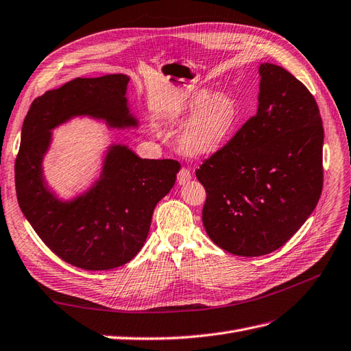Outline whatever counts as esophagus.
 Instances as JSON below:
<instances>
[{"label": "esophagus", "instance_id": "34e87169", "mask_svg": "<svg viewBox=\"0 0 351 351\" xmlns=\"http://www.w3.org/2000/svg\"><path fill=\"white\" fill-rule=\"evenodd\" d=\"M190 180H192V173L189 171L187 168H182L178 171V174H177V182H178V184L180 186H184V184H187Z\"/></svg>", "mask_w": 351, "mask_h": 351}]
</instances>
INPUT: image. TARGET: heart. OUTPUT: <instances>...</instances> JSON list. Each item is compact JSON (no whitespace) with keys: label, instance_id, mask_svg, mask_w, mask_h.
Instances as JSON below:
<instances>
[{"label":"heart","instance_id":"1","mask_svg":"<svg viewBox=\"0 0 351 351\" xmlns=\"http://www.w3.org/2000/svg\"><path fill=\"white\" fill-rule=\"evenodd\" d=\"M240 115L237 101L226 92H197L189 98L178 130V145L190 156H209L227 143Z\"/></svg>","mask_w":351,"mask_h":351}]
</instances>
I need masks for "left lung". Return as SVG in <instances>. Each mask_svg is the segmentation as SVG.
Here are the masks:
<instances>
[{
  "label": "left lung",
  "instance_id": "obj_1",
  "mask_svg": "<svg viewBox=\"0 0 351 351\" xmlns=\"http://www.w3.org/2000/svg\"><path fill=\"white\" fill-rule=\"evenodd\" d=\"M259 76L256 115L196 171L206 190V234L246 258L294 236L315 210L324 178V127L312 93L271 62H262Z\"/></svg>",
  "mask_w": 351,
  "mask_h": 351
}]
</instances>
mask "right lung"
Returning a JSON list of instances; mask_svg holds the SVG:
<instances>
[{"label":"right lung","mask_w":351,"mask_h":351,"mask_svg":"<svg viewBox=\"0 0 351 351\" xmlns=\"http://www.w3.org/2000/svg\"><path fill=\"white\" fill-rule=\"evenodd\" d=\"M127 74L74 79L30 105L16 159L19 206L29 224L62 261L86 271H107L132 261L147 239L156 204L174 187L180 164L145 159L111 143L93 183L70 199L54 192L44 173L57 127L88 117L108 129H139L132 112Z\"/></svg>","instance_id":"right-lung-1"}]
</instances>
